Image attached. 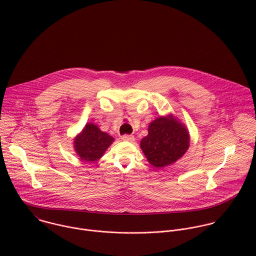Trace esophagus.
I'll list each match as a JSON object with an SVG mask.
<instances>
[{
    "mask_svg": "<svg viewBox=\"0 0 256 256\" xmlns=\"http://www.w3.org/2000/svg\"><path fill=\"white\" fill-rule=\"evenodd\" d=\"M122 140H128V142H132V140H134V136H130V134H124L122 136Z\"/></svg>",
    "mask_w": 256,
    "mask_h": 256,
    "instance_id": "esophagus-1",
    "label": "esophagus"
}]
</instances>
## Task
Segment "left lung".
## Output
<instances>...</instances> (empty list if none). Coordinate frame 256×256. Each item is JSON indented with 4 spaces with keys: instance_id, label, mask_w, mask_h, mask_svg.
Listing matches in <instances>:
<instances>
[{
    "instance_id": "8db88e82",
    "label": "left lung",
    "mask_w": 256,
    "mask_h": 256,
    "mask_svg": "<svg viewBox=\"0 0 256 256\" xmlns=\"http://www.w3.org/2000/svg\"><path fill=\"white\" fill-rule=\"evenodd\" d=\"M148 136L142 138L140 149L148 162L156 168L173 164L190 147L188 128L172 116H160L148 128Z\"/></svg>"
}]
</instances>
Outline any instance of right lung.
<instances>
[{
    "instance_id": "add662e5",
    "label": "right lung",
    "mask_w": 256,
    "mask_h": 256,
    "mask_svg": "<svg viewBox=\"0 0 256 256\" xmlns=\"http://www.w3.org/2000/svg\"><path fill=\"white\" fill-rule=\"evenodd\" d=\"M114 138L100 130L94 124H87L83 130L75 138L74 148L81 160L94 162L99 160Z\"/></svg>"
}]
</instances>
